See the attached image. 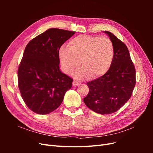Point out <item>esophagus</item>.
<instances>
[{
    "mask_svg": "<svg viewBox=\"0 0 153 153\" xmlns=\"http://www.w3.org/2000/svg\"><path fill=\"white\" fill-rule=\"evenodd\" d=\"M80 83L79 82L76 81V80H73V85L74 87L78 86V85H80Z\"/></svg>",
    "mask_w": 153,
    "mask_h": 153,
    "instance_id": "34e87169",
    "label": "esophagus"
}]
</instances>
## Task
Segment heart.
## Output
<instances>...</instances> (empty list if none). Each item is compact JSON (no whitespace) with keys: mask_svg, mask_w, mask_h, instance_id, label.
Returning <instances> with one entry per match:
<instances>
[{"mask_svg":"<svg viewBox=\"0 0 153 153\" xmlns=\"http://www.w3.org/2000/svg\"><path fill=\"white\" fill-rule=\"evenodd\" d=\"M114 45L109 38L92 35H80L70 40L68 48H60L59 58L62 71L71 74L78 66L82 67L75 73L77 79H85L91 75L98 78L107 73L114 59Z\"/></svg>","mask_w":153,"mask_h":153,"instance_id":"obj_1","label":"heart"}]
</instances>
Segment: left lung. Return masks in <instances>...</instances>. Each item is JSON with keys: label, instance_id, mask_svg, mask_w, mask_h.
Wrapping results in <instances>:
<instances>
[{"label": "left lung", "instance_id": "obj_1", "mask_svg": "<svg viewBox=\"0 0 153 153\" xmlns=\"http://www.w3.org/2000/svg\"><path fill=\"white\" fill-rule=\"evenodd\" d=\"M114 45V59L104 75L87 83L89 93L84 98L88 108L100 114L116 112L131 98L136 84L135 68L128 49L123 41L109 31Z\"/></svg>", "mask_w": 153, "mask_h": 153}]
</instances>
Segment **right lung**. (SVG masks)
<instances>
[{"label":"right lung","instance_id":"right-lung-1","mask_svg":"<svg viewBox=\"0 0 153 153\" xmlns=\"http://www.w3.org/2000/svg\"><path fill=\"white\" fill-rule=\"evenodd\" d=\"M75 32L52 28L30 41L18 69L22 99L30 110L47 114L62 103L73 79L59 69V51Z\"/></svg>","mask_w":153,"mask_h":153}]
</instances>
